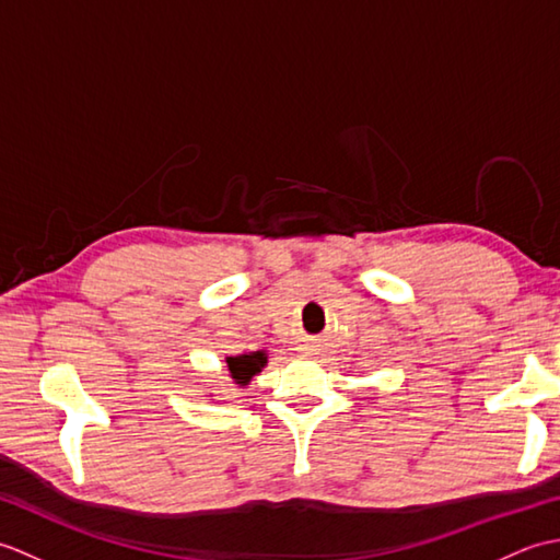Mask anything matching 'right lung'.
Wrapping results in <instances>:
<instances>
[{"label": "right lung", "mask_w": 560, "mask_h": 560, "mask_svg": "<svg viewBox=\"0 0 560 560\" xmlns=\"http://www.w3.org/2000/svg\"><path fill=\"white\" fill-rule=\"evenodd\" d=\"M229 371L233 375V380L237 385H247L249 377L257 375L261 368H265L267 363V355L261 351H255V353H243V355H231L229 361Z\"/></svg>", "instance_id": "1"}]
</instances>
